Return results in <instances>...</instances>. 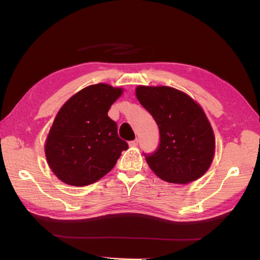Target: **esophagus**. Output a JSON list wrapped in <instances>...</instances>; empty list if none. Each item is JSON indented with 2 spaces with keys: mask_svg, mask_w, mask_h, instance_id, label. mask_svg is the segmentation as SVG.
I'll list each match as a JSON object with an SVG mask.
<instances>
[{
  "mask_svg": "<svg viewBox=\"0 0 260 260\" xmlns=\"http://www.w3.org/2000/svg\"><path fill=\"white\" fill-rule=\"evenodd\" d=\"M128 144H129V146H137V145H139V140H137V139H135L134 141H131L129 143H128Z\"/></svg>",
  "mask_w": 260,
  "mask_h": 260,
  "instance_id": "34e87169",
  "label": "esophagus"
}]
</instances>
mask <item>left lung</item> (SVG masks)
<instances>
[{
    "mask_svg": "<svg viewBox=\"0 0 260 260\" xmlns=\"http://www.w3.org/2000/svg\"><path fill=\"white\" fill-rule=\"evenodd\" d=\"M135 93L159 131L157 150L145 155L148 167L170 183L186 184L201 178L213 161L215 139L200 105L168 86H139Z\"/></svg>",
    "mask_w": 260,
    "mask_h": 260,
    "instance_id": "obj_1",
    "label": "left lung"
}]
</instances>
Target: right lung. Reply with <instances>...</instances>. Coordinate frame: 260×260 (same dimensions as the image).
<instances>
[{"mask_svg": "<svg viewBox=\"0 0 260 260\" xmlns=\"http://www.w3.org/2000/svg\"><path fill=\"white\" fill-rule=\"evenodd\" d=\"M123 88L90 85L60 108L46 141L49 168L63 183L85 186L112 170L128 144L119 139L117 124L108 117Z\"/></svg>", "mask_w": 260, "mask_h": 260, "instance_id": "1", "label": "right lung"}]
</instances>
